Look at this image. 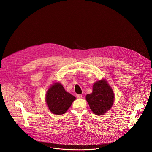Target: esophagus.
<instances>
[{
	"mask_svg": "<svg viewBox=\"0 0 152 152\" xmlns=\"http://www.w3.org/2000/svg\"><path fill=\"white\" fill-rule=\"evenodd\" d=\"M76 96L78 98H82V95H81V94H77Z\"/></svg>",
	"mask_w": 152,
	"mask_h": 152,
	"instance_id": "34e87169",
	"label": "esophagus"
}]
</instances>
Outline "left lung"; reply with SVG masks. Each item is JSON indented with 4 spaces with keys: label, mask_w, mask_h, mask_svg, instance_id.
<instances>
[{
    "label": "left lung",
    "mask_w": 152,
    "mask_h": 152,
    "mask_svg": "<svg viewBox=\"0 0 152 152\" xmlns=\"http://www.w3.org/2000/svg\"><path fill=\"white\" fill-rule=\"evenodd\" d=\"M86 99L91 110L96 115H102L112 107L114 94L106 81L102 80L94 84L92 92L87 94Z\"/></svg>",
    "instance_id": "left-lung-1"
}]
</instances>
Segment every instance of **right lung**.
<instances>
[{
  "label": "right lung",
  "instance_id": "right-lung-1",
  "mask_svg": "<svg viewBox=\"0 0 152 152\" xmlns=\"http://www.w3.org/2000/svg\"><path fill=\"white\" fill-rule=\"evenodd\" d=\"M75 97L66 92L60 83H56L50 87L46 94V102L51 112L62 115L70 107Z\"/></svg>",
  "mask_w": 152,
  "mask_h": 152
}]
</instances>
